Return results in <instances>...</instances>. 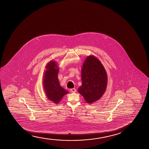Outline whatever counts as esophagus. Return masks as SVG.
I'll list each match as a JSON object with an SVG mask.
<instances>
[{
  "mask_svg": "<svg viewBox=\"0 0 149 149\" xmlns=\"http://www.w3.org/2000/svg\"><path fill=\"white\" fill-rule=\"evenodd\" d=\"M70 91H71V92L72 93H75V92H76V90L75 88H71Z\"/></svg>",
  "mask_w": 149,
  "mask_h": 149,
  "instance_id": "1",
  "label": "esophagus"
}]
</instances>
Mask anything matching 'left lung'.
<instances>
[{
    "label": "left lung",
    "mask_w": 149,
    "mask_h": 149,
    "mask_svg": "<svg viewBox=\"0 0 149 149\" xmlns=\"http://www.w3.org/2000/svg\"><path fill=\"white\" fill-rule=\"evenodd\" d=\"M107 80L106 70L100 60L94 55L88 56L82 67V84L78 92L86 102L93 103L106 91Z\"/></svg>",
    "instance_id": "1"
}]
</instances>
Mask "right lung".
I'll list each match as a JSON object with an SVG mask.
<instances>
[{"instance_id":"1","label":"right lung","mask_w":149,"mask_h":149,"mask_svg":"<svg viewBox=\"0 0 149 149\" xmlns=\"http://www.w3.org/2000/svg\"><path fill=\"white\" fill-rule=\"evenodd\" d=\"M59 67L55 61H49L45 67L43 85L47 98L55 104H58L63 96L69 92L61 87L58 79Z\"/></svg>"}]
</instances>
